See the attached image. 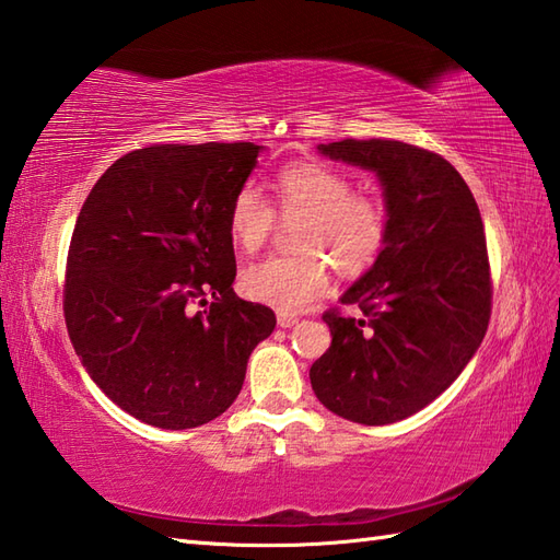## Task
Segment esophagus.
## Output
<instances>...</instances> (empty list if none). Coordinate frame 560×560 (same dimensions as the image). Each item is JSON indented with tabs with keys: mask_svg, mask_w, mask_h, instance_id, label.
<instances>
[{
	"mask_svg": "<svg viewBox=\"0 0 560 560\" xmlns=\"http://www.w3.org/2000/svg\"><path fill=\"white\" fill-rule=\"evenodd\" d=\"M296 323H300V316L284 314V312L278 314V326H280V328H292V326H296Z\"/></svg>",
	"mask_w": 560,
	"mask_h": 560,
	"instance_id": "34e87169",
	"label": "esophagus"
}]
</instances>
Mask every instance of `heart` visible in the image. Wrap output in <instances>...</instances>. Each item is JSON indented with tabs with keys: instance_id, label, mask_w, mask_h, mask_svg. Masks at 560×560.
<instances>
[{
	"instance_id": "1",
	"label": "heart",
	"mask_w": 560,
	"mask_h": 560,
	"mask_svg": "<svg viewBox=\"0 0 560 560\" xmlns=\"http://www.w3.org/2000/svg\"><path fill=\"white\" fill-rule=\"evenodd\" d=\"M276 210L254 186H242L228 210V230L242 252L256 254L282 220H300L292 256H270L242 270L248 300L280 312H302L330 284V264L342 278H357L376 264L388 244L390 215L378 194L354 191L345 172L316 160L282 167L272 179Z\"/></svg>"
}]
</instances>
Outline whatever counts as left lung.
Masks as SVG:
<instances>
[{"mask_svg":"<svg viewBox=\"0 0 560 560\" xmlns=\"http://www.w3.org/2000/svg\"><path fill=\"white\" fill-rule=\"evenodd\" d=\"M318 151L376 172L390 234L340 300L362 314H323L332 342L308 376L330 412L393 424L436 400L487 335L493 288L479 206L459 172L427 148L345 139Z\"/></svg>","mask_w":560,"mask_h":560,"instance_id":"1","label":"left lung"}]
</instances>
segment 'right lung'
Returning a JSON list of instances; mask_svg holds the SVG:
<instances>
[{
    "instance_id": "obj_1",
    "label": "right lung",
    "mask_w": 560,
    "mask_h": 560,
    "mask_svg": "<svg viewBox=\"0 0 560 560\" xmlns=\"http://www.w3.org/2000/svg\"><path fill=\"white\" fill-rule=\"evenodd\" d=\"M254 143H155L95 182L71 234L65 318L89 376L124 412L194 429L237 400L276 314L232 290L228 210ZM211 302H207V296Z\"/></svg>"
}]
</instances>
